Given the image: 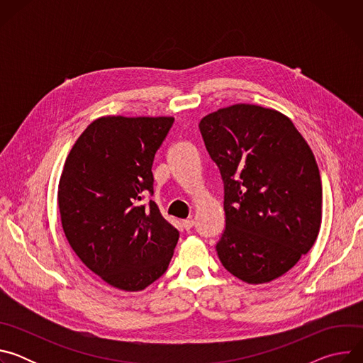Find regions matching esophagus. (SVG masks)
<instances>
[{
  "label": "esophagus",
  "instance_id": "34e87169",
  "mask_svg": "<svg viewBox=\"0 0 363 363\" xmlns=\"http://www.w3.org/2000/svg\"><path fill=\"white\" fill-rule=\"evenodd\" d=\"M194 224H195V221H194L192 218H188V220H184V221H182V225H184L185 230H191V228L194 227Z\"/></svg>",
  "mask_w": 363,
  "mask_h": 363
}]
</instances>
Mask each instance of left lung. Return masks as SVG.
Masks as SVG:
<instances>
[{
    "mask_svg": "<svg viewBox=\"0 0 363 363\" xmlns=\"http://www.w3.org/2000/svg\"><path fill=\"white\" fill-rule=\"evenodd\" d=\"M224 181L223 266L248 284L270 283L313 247L322 181L312 149L281 112L238 103L199 122Z\"/></svg>",
    "mask_w": 363,
    "mask_h": 363,
    "instance_id": "1",
    "label": "left lung"
}]
</instances>
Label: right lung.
Instances as JSON below:
<instances>
[{"label":"right lung","mask_w":363,"mask_h":363,"mask_svg":"<svg viewBox=\"0 0 363 363\" xmlns=\"http://www.w3.org/2000/svg\"><path fill=\"white\" fill-rule=\"evenodd\" d=\"M172 116H101L70 149L57 203L66 238L101 281L142 291L168 269L178 230L153 201V157Z\"/></svg>","instance_id":"right-lung-1"}]
</instances>
